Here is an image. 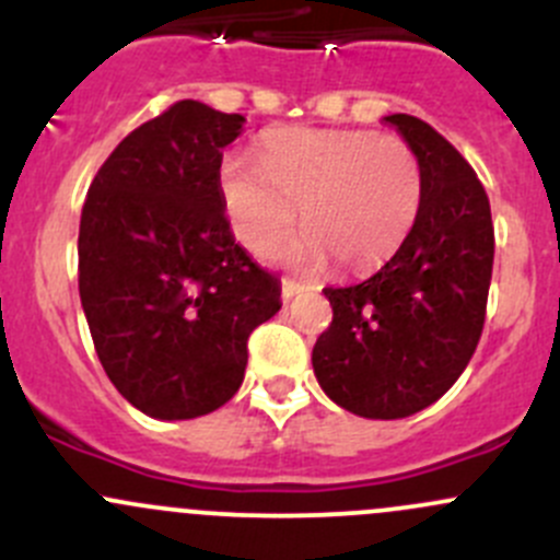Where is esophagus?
<instances>
[{
    "instance_id": "1",
    "label": "esophagus",
    "mask_w": 560,
    "mask_h": 560,
    "mask_svg": "<svg viewBox=\"0 0 560 560\" xmlns=\"http://www.w3.org/2000/svg\"><path fill=\"white\" fill-rule=\"evenodd\" d=\"M301 290H303V284H298V281L281 279V298H284V303L292 301V298H295Z\"/></svg>"
}]
</instances>
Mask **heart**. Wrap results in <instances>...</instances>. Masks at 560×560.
Instances as JSON below:
<instances>
[{
	"instance_id": "b5f03b06",
	"label": "heart",
	"mask_w": 560,
	"mask_h": 560,
	"mask_svg": "<svg viewBox=\"0 0 560 560\" xmlns=\"http://www.w3.org/2000/svg\"><path fill=\"white\" fill-rule=\"evenodd\" d=\"M222 195L235 235L268 254L290 235L303 208V238L279 252L292 265L365 273L385 265L409 233L425 195L420 154L398 135L363 129H290L262 140L259 160L233 154Z\"/></svg>"
}]
</instances>
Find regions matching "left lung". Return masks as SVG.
<instances>
[{"label":"left lung","mask_w":560,"mask_h":560,"mask_svg":"<svg viewBox=\"0 0 560 560\" xmlns=\"http://www.w3.org/2000/svg\"><path fill=\"white\" fill-rule=\"evenodd\" d=\"M420 154V217L371 279L327 287L332 322L312 363L330 400L369 420H400L455 385L485 325L493 276V219L485 186L431 124L385 116Z\"/></svg>","instance_id":"left-lung-1"}]
</instances>
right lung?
<instances>
[{
	"label": "right lung",
	"mask_w": 560,
	"mask_h": 560,
	"mask_svg": "<svg viewBox=\"0 0 560 560\" xmlns=\"http://www.w3.org/2000/svg\"><path fill=\"white\" fill-rule=\"evenodd\" d=\"M244 116L180 100L113 149L89 186L78 290L113 387L156 420H191L238 393L248 336L281 284L235 244L222 149Z\"/></svg>",
	"instance_id": "add662e5"
}]
</instances>
